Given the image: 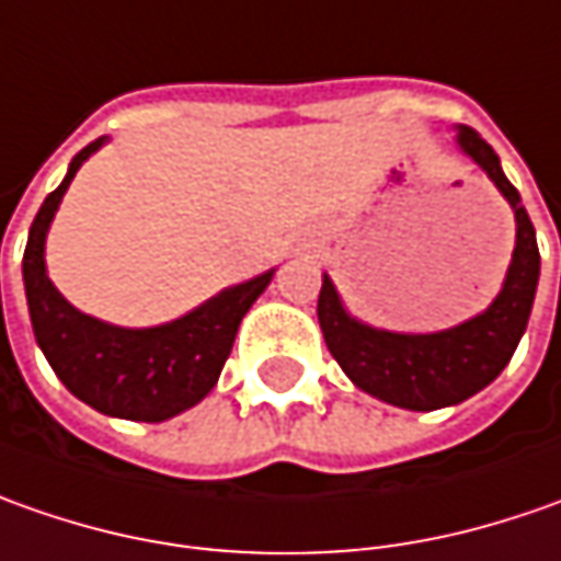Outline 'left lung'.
I'll return each instance as SVG.
<instances>
[{
	"mask_svg": "<svg viewBox=\"0 0 561 561\" xmlns=\"http://www.w3.org/2000/svg\"><path fill=\"white\" fill-rule=\"evenodd\" d=\"M459 146L474 164L488 170L515 210V251L503 291L491 307L447 332L397 335L347 317L329 276H322L319 288V329L347 378L366 394L419 413L462 403L503 373L525 335L540 276L534 222L522 207L518 188L503 176L496 151L469 126L459 129Z\"/></svg>",
	"mask_w": 561,
	"mask_h": 561,
	"instance_id": "8db88e82",
	"label": "left lung"
}]
</instances>
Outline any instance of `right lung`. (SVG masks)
I'll return each mask as SVG.
<instances>
[{
  "mask_svg": "<svg viewBox=\"0 0 561 561\" xmlns=\"http://www.w3.org/2000/svg\"><path fill=\"white\" fill-rule=\"evenodd\" d=\"M102 139L70 161L65 183L43 202L24 248V288L36 344L70 394L92 410L133 422H164L195 407L222 373L239 322L273 273L236 285L188 317L154 329H117L73 310L46 276V232L73 173Z\"/></svg>",
  "mask_w": 561,
  "mask_h": 561,
  "instance_id": "add662e5",
  "label": "right lung"
}]
</instances>
